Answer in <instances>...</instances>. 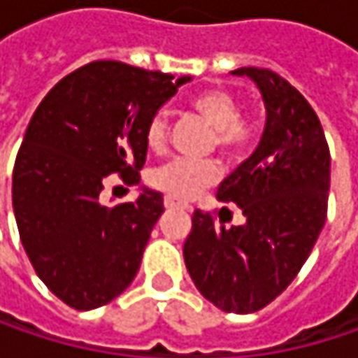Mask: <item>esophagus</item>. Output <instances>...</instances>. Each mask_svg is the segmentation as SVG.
Listing matches in <instances>:
<instances>
[{"mask_svg": "<svg viewBox=\"0 0 358 358\" xmlns=\"http://www.w3.org/2000/svg\"><path fill=\"white\" fill-rule=\"evenodd\" d=\"M164 205H166V209H184V211H190V209H192L190 205L180 203V201L172 199V196H166V199H164Z\"/></svg>", "mask_w": 358, "mask_h": 358, "instance_id": "esophagus-1", "label": "esophagus"}]
</instances>
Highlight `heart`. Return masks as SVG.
Masks as SVG:
<instances>
[{"label": "heart", "mask_w": 358, "mask_h": 358, "mask_svg": "<svg viewBox=\"0 0 358 358\" xmlns=\"http://www.w3.org/2000/svg\"><path fill=\"white\" fill-rule=\"evenodd\" d=\"M188 108L213 126V145L228 157L245 155L261 134V122L255 113H243L238 97L220 87L196 91L188 97ZM168 115L155 111L145 126V143L159 153L168 145ZM220 180V166L211 159H172L151 174V184L172 199L188 201Z\"/></svg>", "instance_id": "heart-1"}]
</instances>
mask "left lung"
<instances>
[{"label": "left lung", "mask_w": 358, "mask_h": 358, "mask_svg": "<svg viewBox=\"0 0 358 358\" xmlns=\"http://www.w3.org/2000/svg\"><path fill=\"white\" fill-rule=\"evenodd\" d=\"M232 74L257 83L267 124L259 147L217 188L247 222L226 228L192 213L184 263L199 292L226 313H255L278 299L311 255L327 217L329 149L309 101L269 68ZM230 211V209H222Z\"/></svg>", "instance_id": "1"}]
</instances>
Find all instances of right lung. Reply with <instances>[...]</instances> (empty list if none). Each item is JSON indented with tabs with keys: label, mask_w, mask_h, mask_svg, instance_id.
I'll return each mask as SVG.
<instances>
[{
	"label": "right lung",
	"mask_w": 358,
	"mask_h": 358,
	"mask_svg": "<svg viewBox=\"0 0 358 358\" xmlns=\"http://www.w3.org/2000/svg\"><path fill=\"white\" fill-rule=\"evenodd\" d=\"M188 76L97 59L64 76L38 103L16 155L12 203L36 275L68 307L108 305L134 280L164 199L143 190L106 207L103 182L138 186L145 126Z\"/></svg>",
	"instance_id": "right-lung-1"
}]
</instances>
